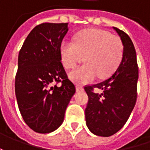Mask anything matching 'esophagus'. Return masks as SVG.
I'll use <instances>...</instances> for the list:
<instances>
[{
  "label": "esophagus",
  "instance_id": "esophagus-1",
  "mask_svg": "<svg viewBox=\"0 0 150 150\" xmlns=\"http://www.w3.org/2000/svg\"><path fill=\"white\" fill-rule=\"evenodd\" d=\"M76 90H77V92H82V91H83V88L82 86H80V85H77L76 86Z\"/></svg>",
  "mask_w": 150,
  "mask_h": 150
}]
</instances>
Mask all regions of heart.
Returning <instances> with one entry per match:
<instances>
[{"label": "heart", "mask_w": 150, "mask_h": 150, "mask_svg": "<svg viewBox=\"0 0 150 150\" xmlns=\"http://www.w3.org/2000/svg\"><path fill=\"white\" fill-rule=\"evenodd\" d=\"M124 47L121 38L99 29H88L78 33L74 42L63 40L60 54L63 65L72 68L83 60L85 63L69 73L78 83H88L97 77H109L121 63Z\"/></svg>", "instance_id": "heart-1"}]
</instances>
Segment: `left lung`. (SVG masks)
<instances>
[{"label":"left lung","instance_id":"1","mask_svg":"<svg viewBox=\"0 0 150 150\" xmlns=\"http://www.w3.org/2000/svg\"><path fill=\"white\" fill-rule=\"evenodd\" d=\"M124 47V57L117 70L99 83L84 87L88 96L85 108L86 124L95 135L108 137L123 128L137 99L139 67L134 46L122 30L113 27ZM103 91L98 94L94 89Z\"/></svg>","mask_w":150,"mask_h":150}]
</instances>
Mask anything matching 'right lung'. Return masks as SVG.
Listing matches in <instances>:
<instances>
[{
    "instance_id": "add662e5",
    "label": "right lung",
    "mask_w": 150,
    "mask_h": 150,
    "mask_svg": "<svg viewBox=\"0 0 150 150\" xmlns=\"http://www.w3.org/2000/svg\"><path fill=\"white\" fill-rule=\"evenodd\" d=\"M67 31V23H42L19 52L16 101L25 123L37 133H51L62 124L76 92L61 62L60 46Z\"/></svg>"
}]
</instances>
